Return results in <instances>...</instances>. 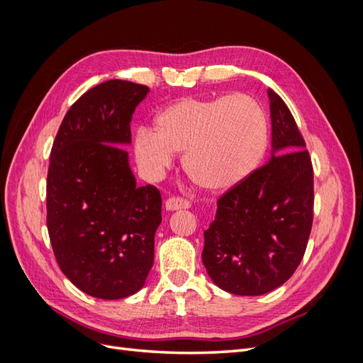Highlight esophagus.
Wrapping results in <instances>:
<instances>
[{"mask_svg": "<svg viewBox=\"0 0 363 363\" xmlns=\"http://www.w3.org/2000/svg\"><path fill=\"white\" fill-rule=\"evenodd\" d=\"M164 206H167V211H182V208H189L191 203L183 196H171Z\"/></svg>", "mask_w": 363, "mask_h": 363, "instance_id": "1", "label": "esophagus"}]
</instances>
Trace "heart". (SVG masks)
<instances>
[{"label": "heart", "instance_id": "obj_1", "mask_svg": "<svg viewBox=\"0 0 363 363\" xmlns=\"http://www.w3.org/2000/svg\"><path fill=\"white\" fill-rule=\"evenodd\" d=\"M268 140L267 113L251 96L183 98L155 118L152 131H138L135 152L142 168L160 175L184 150L183 168L196 186L227 192L257 171Z\"/></svg>", "mask_w": 363, "mask_h": 363}]
</instances>
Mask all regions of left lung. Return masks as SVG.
<instances>
[{
	"instance_id": "left-lung-1",
	"label": "left lung",
	"mask_w": 363,
	"mask_h": 363,
	"mask_svg": "<svg viewBox=\"0 0 363 363\" xmlns=\"http://www.w3.org/2000/svg\"><path fill=\"white\" fill-rule=\"evenodd\" d=\"M272 157L224 192L204 232L203 263L213 283L235 295H262L289 280L313 223V168L298 125L268 91Z\"/></svg>"
}]
</instances>
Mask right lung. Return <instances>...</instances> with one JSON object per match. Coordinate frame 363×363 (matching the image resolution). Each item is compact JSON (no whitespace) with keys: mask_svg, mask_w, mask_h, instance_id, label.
<instances>
[{"mask_svg":"<svg viewBox=\"0 0 363 363\" xmlns=\"http://www.w3.org/2000/svg\"><path fill=\"white\" fill-rule=\"evenodd\" d=\"M150 89L108 80L83 94L54 139L47 177V227L62 272L87 295L136 294L155 260L162 223L156 186H136L124 144Z\"/></svg>","mask_w":363,"mask_h":363,"instance_id":"1","label":"right lung"}]
</instances>
